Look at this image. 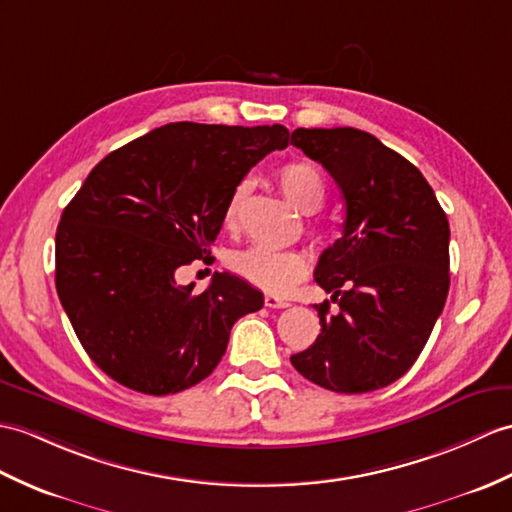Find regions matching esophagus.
I'll return each mask as SVG.
<instances>
[{"mask_svg": "<svg viewBox=\"0 0 512 512\" xmlns=\"http://www.w3.org/2000/svg\"><path fill=\"white\" fill-rule=\"evenodd\" d=\"M264 305L270 307V310H285V307H290L288 301H283L279 296H272V294L264 296Z\"/></svg>", "mask_w": 512, "mask_h": 512, "instance_id": "obj_1", "label": "esophagus"}]
</instances>
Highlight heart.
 I'll list each match as a JSON object with an SVG mask.
<instances>
[{"label": "heart", "mask_w": 512, "mask_h": 512, "mask_svg": "<svg viewBox=\"0 0 512 512\" xmlns=\"http://www.w3.org/2000/svg\"><path fill=\"white\" fill-rule=\"evenodd\" d=\"M279 185L292 205L303 213H314L323 207L327 194L325 178L312 163H285L279 170ZM248 192H251V183L248 181L237 183L233 189L227 207H224V224L229 229H235L237 222H240L242 205ZM229 266L235 275L257 285L259 290H266L270 294H285L307 275L310 261L301 251H294V248L248 246L229 257Z\"/></svg>", "instance_id": "b5f03b06"}]
</instances>
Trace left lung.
<instances>
[{
	"label": "left lung",
	"mask_w": 512,
	"mask_h": 512,
	"mask_svg": "<svg viewBox=\"0 0 512 512\" xmlns=\"http://www.w3.org/2000/svg\"><path fill=\"white\" fill-rule=\"evenodd\" d=\"M344 198L342 237L323 251L314 305L320 334L290 358L305 379L344 395L397 382L417 362L449 292V222L434 189L399 152L358 128H296Z\"/></svg>",
	"instance_id": "left-lung-1"
}]
</instances>
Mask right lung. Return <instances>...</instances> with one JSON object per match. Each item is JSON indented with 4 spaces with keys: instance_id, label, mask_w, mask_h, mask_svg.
<instances>
[{
    "instance_id": "obj_1",
    "label": "right lung",
    "mask_w": 512,
    "mask_h": 512,
    "mask_svg": "<svg viewBox=\"0 0 512 512\" xmlns=\"http://www.w3.org/2000/svg\"><path fill=\"white\" fill-rule=\"evenodd\" d=\"M290 130L174 122L95 165L56 229V292L102 371L144 395H174L213 373L237 318L264 307L244 279L216 272L209 288L176 270L213 257L237 183Z\"/></svg>"
}]
</instances>
